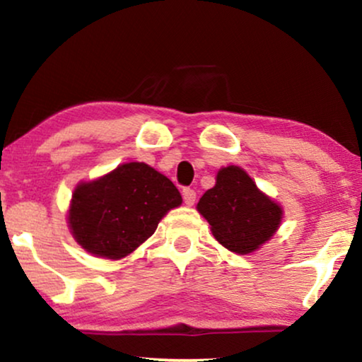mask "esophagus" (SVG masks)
Instances as JSON below:
<instances>
[{
  "label": "esophagus",
  "mask_w": 362,
  "mask_h": 362,
  "mask_svg": "<svg viewBox=\"0 0 362 362\" xmlns=\"http://www.w3.org/2000/svg\"><path fill=\"white\" fill-rule=\"evenodd\" d=\"M182 195H184V202L187 205H194L195 204V199H197V194L194 189H190V187H187V189L182 190Z\"/></svg>",
  "instance_id": "obj_1"
}]
</instances>
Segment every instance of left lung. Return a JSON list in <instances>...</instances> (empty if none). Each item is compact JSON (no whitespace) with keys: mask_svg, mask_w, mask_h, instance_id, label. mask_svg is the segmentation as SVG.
Instances as JSON below:
<instances>
[{"mask_svg":"<svg viewBox=\"0 0 362 362\" xmlns=\"http://www.w3.org/2000/svg\"><path fill=\"white\" fill-rule=\"evenodd\" d=\"M197 209L218 242L235 253H250L273 237L283 211L258 190L243 168L230 165L216 175Z\"/></svg>","mask_w":362,"mask_h":362,"instance_id":"obj_1","label":"left lung"}]
</instances>
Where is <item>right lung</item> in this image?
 Segmentation results:
<instances>
[{
    "instance_id": "right-lung-1",
    "label": "right lung",
    "mask_w": 362,
    "mask_h": 362,
    "mask_svg": "<svg viewBox=\"0 0 362 362\" xmlns=\"http://www.w3.org/2000/svg\"><path fill=\"white\" fill-rule=\"evenodd\" d=\"M180 204V192L160 172L142 162L124 163L77 187L69 226L86 252L119 259L152 237L162 216Z\"/></svg>"
}]
</instances>
